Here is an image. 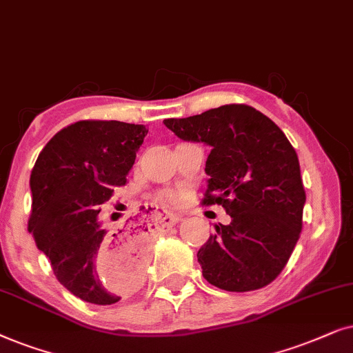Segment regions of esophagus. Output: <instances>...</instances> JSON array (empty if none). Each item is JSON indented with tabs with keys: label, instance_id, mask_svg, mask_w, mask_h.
<instances>
[{
	"label": "esophagus",
	"instance_id": "obj_1",
	"mask_svg": "<svg viewBox=\"0 0 353 353\" xmlns=\"http://www.w3.org/2000/svg\"><path fill=\"white\" fill-rule=\"evenodd\" d=\"M163 224L164 225H172V224H176L177 221L181 219V216L179 214H174V213H168V211H163Z\"/></svg>",
	"mask_w": 353,
	"mask_h": 353
}]
</instances>
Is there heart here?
Returning <instances> with one entry per match:
<instances>
[{"label":"heart","instance_id":"obj_1","mask_svg":"<svg viewBox=\"0 0 353 353\" xmlns=\"http://www.w3.org/2000/svg\"><path fill=\"white\" fill-rule=\"evenodd\" d=\"M182 199H184V192L182 190H164L161 194V200L169 205L181 203Z\"/></svg>","mask_w":353,"mask_h":353}]
</instances>
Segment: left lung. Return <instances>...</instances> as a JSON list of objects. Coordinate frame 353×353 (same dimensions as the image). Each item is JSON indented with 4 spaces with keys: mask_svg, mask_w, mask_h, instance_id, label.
Wrapping results in <instances>:
<instances>
[{
    "mask_svg": "<svg viewBox=\"0 0 353 353\" xmlns=\"http://www.w3.org/2000/svg\"><path fill=\"white\" fill-rule=\"evenodd\" d=\"M164 125L187 142H203L208 189L203 205H223L228 225L216 224L196 253L203 278L229 292L272 283L302 231L305 189L297 153L283 130L248 105H224Z\"/></svg>",
    "mask_w": 353,
    "mask_h": 353,
    "instance_id": "left-lung-1",
    "label": "left lung"
}]
</instances>
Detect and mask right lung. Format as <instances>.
Instances as JSON below:
<instances>
[{
  "mask_svg": "<svg viewBox=\"0 0 353 353\" xmlns=\"http://www.w3.org/2000/svg\"><path fill=\"white\" fill-rule=\"evenodd\" d=\"M148 129L121 121H79L61 129L30 174L29 232L56 279L75 297L111 305L142 284L148 228L132 219L110 231L98 213L128 182Z\"/></svg>",
  "mask_w": 353,
  "mask_h": 353,
  "instance_id": "obj_1",
  "label": "right lung"
}]
</instances>
